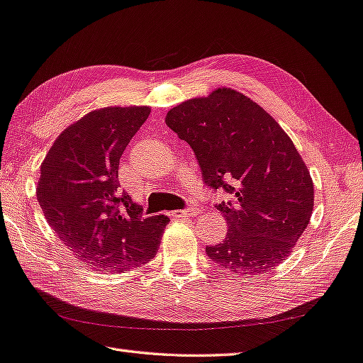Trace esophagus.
Segmentation results:
<instances>
[{
	"label": "esophagus",
	"mask_w": 363,
	"mask_h": 363,
	"mask_svg": "<svg viewBox=\"0 0 363 363\" xmlns=\"http://www.w3.org/2000/svg\"><path fill=\"white\" fill-rule=\"evenodd\" d=\"M198 212L195 207H189V208H184V210H176V212H172V216L174 218H191L195 216Z\"/></svg>",
	"instance_id": "esophagus-1"
}]
</instances>
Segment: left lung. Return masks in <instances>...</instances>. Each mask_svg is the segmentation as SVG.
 I'll return each mask as SVG.
<instances>
[{
    "label": "left lung",
    "mask_w": 363,
    "mask_h": 363,
    "mask_svg": "<svg viewBox=\"0 0 363 363\" xmlns=\"http://www.w3.org/2000/svg\"><path fill=\"white\" fill-rule=\"evenodd\" d=\"M165 123L195 151L207 187L233 196L215 206L229 232L207 257L237 275L266 274L288 258L313 215L314 184L274 117L220 88L172 108Z\"/></svg>",
    "instance_id": "8db88e82"
}]
</instances>
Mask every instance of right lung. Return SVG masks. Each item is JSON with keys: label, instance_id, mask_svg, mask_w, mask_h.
Wrapping results in <instances>:
<instances>
[{"label": "right lung", "instance_id": "add662e5", "mask_svg": "<svg viewBox=\"0 0 363 363\" xmlns=\"http://www.w3.org/2000/svg\"><path fill=\"white\" fill-rule=\"evenodd\" d=\"M148 114V106L91 111L67 126L41 164L37 199L46 221L75 257L99 271L148 263L170 221L145 218L121 191V156Z\"/></svg>", "mask_w": 363, "mask_h": 363}]
</instances>
